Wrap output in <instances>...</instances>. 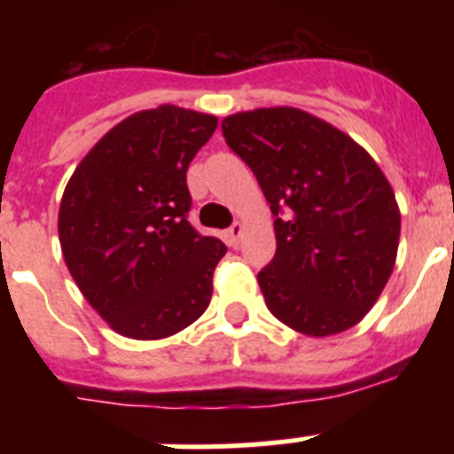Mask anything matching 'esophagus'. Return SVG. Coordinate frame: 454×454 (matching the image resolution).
<instances>
[{
	"label": "esophagus",
	"mask_w": 454,
	"mask_h": 454,
	"mask_svg": "<svg viewBox=\"0 0 454 454\" xmlns=\"http://www.w3.org/2000/svg\"><path fill=\"white\" fill-rule=\"evenodd\" d=\"M240 234H243V224L236 220L234 224H231L230 230H227V240H230V246H239V239Z\"/></svg>",
	"instance_id": "obj_1"
}]
</instances>
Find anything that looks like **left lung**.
Here are the masks:
<instances>
[{
	"label": "left lung",
	"mask_w": 454,
	"mask_h": 454,
	"mask_svg": "<svg viewBox=\"0 0 454 454\" xmlns=\"http://www.w3.org/2000/svg\"><path fill=\"white\" fill-rule=\"evenodd\" d=\"M275 215L277 252L256 275L277 320L307 336L350 330L377 302L400 239L395 195L350 136L300 108L223 120Z\"/></svg>",
	"instance_id": "left-lung-1"
}]
</instances>
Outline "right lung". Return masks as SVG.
Returning a JSON list of instances; mask_svg holds the SVG:
<instances>
[{
  "instance_id": "add662e5",
  "label": "right lung",
  "mask_w": 454,
  "mask_h": 454,
  "mask_svg": "<svg viewBox=\"0 0 454 454\" xmlns=\"http://www.w3.org/2000/svg\"><path fill=\"white\" fill-rule=\"evenodd\" d=\"M215 115L163 104L129 115L92 147L59 208L63 259L118 334L166 339L211 302L227 247L191 223L186 170Z\"/></svg>"
}]
</instances>
